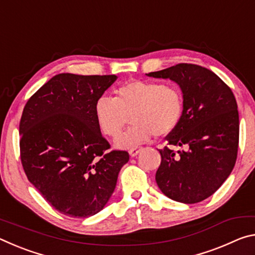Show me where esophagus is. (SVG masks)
Instances as JSON below:
<instances>
[{
  "instance_id": "1",
  "label": "esophagus",
  "mask_w": 255,
  "mask_h": 255,
  "mask_svg": "<svg viewBox=\"0 0 255 255\" xmlns=\"http://www.w3.org/2000/svg\"><path fill=\"white\" fill-rule=\"evenodd\" d=\"M140 150H141V147H132L129 149V155H130L131 157H133V156H136V155L139 153Z\"/></svg>"
}]
</instances>
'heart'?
Masks as SVG:
<instances>
[{
    "mask_svg": "<svg viewBox=\"0 0 255 255\" xmlns=\"http://www.w3.org/2000/svg\"><path fill=\"white\" fill-rule=\"evenodd\" d=\"M183 96L178 86L154 81H130L115 90V98L101 97L94 105V116L101 131L116 138L129 117L132 126L118 138L117 146L131 148L154 135L173 132L182 120Z\"/></svg>",
    "mask_w": 255,
    "mask_h": 255,
    "instance_id": "1",
    "label": "heart"
}]
</instances>
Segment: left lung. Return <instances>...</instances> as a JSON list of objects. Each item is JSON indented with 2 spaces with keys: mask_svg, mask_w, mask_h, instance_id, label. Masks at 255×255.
<instances>
[{
  "mask_svg": "<svg viewBox=\"0 0 255 255\" xmlns=\"http://www.w3.org/2000/svg\"><path fill=\"white\" fill-rule=\"evenodd\" d=\"M147 75L176 82L184 103L182 120L159 149L155 180L172 200L200 202L217 191L235 165L240 120L234 94L221 77L196 64H176ZM174 145L185 149L174 152Z\"/></svg>",
  "mask_w": 255,
  "mask_h": 255,
  "instance_id": "obj_1",
  "label": "left lung"
}]
</instances>
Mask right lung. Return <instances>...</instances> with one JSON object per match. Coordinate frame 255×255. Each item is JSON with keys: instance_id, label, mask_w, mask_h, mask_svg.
Instances as JSON below:
<instances>
[{"instance_id": "add662e5", "label": "right lung", "mask_w": 255, "mask_h": 255, "mask_svg": "<svg viewBox=\"0 0 255 255\" xmlns=\"http://www.w3.org/2000/svg\"><path fill=\"white\" fill-rule=\"evenodd\" d=\"M116 75L62 73L25 103L21 116L20 157L40 195L66 216L85 218L106 206L126 150H110L94 116V105Z\"/></svg>"}]
</instances>
